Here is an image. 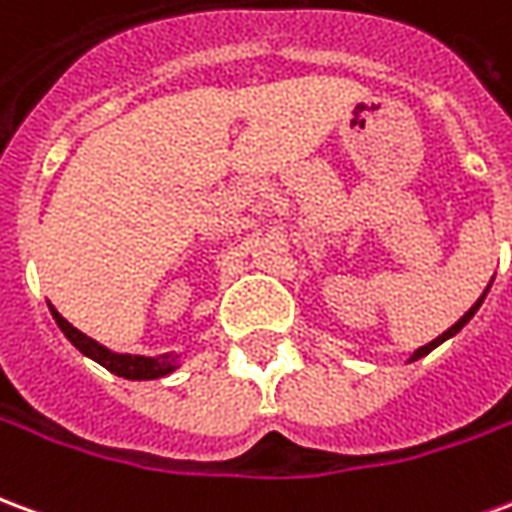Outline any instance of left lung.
<instances>
[{"instance_id": "8db88e82", "label": "left lung", "mask_w": 512, "mask_h": 512, "mask_svg": "<svg viewBox=\"0 0 512 512\" xmlns=\"http://www.w3.org/2000/svg\"><path fill=\"white\" fill-rule=\"evenodd\" d=\"M488 288H491V285H488ZM488 288H485V293H488ZM485 293H483V296H480V299L474 301V304H472V310L466 312V315H463L461 321L455 323V326H450V329H447V332H444V334H439V337H436V340H433V343L422 345V348H419V351H414V356H411V362H414V359H419V356L430 354V351H433V348H436V345H441V343H444V340H450V337H455V334L461 332L463 326H466V323H469V321H472V318H474V312L480 310V304H483Z\"/></svg>"}]
</instances>
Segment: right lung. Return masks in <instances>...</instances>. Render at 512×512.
Instances as JSON below:
<instances>
[{
    "mask_svg": "<svg viewBox=\"0 0 512 512\" xmlns=\"http://www.w3.org/2000/svg\"><path fill=\"white\" fill-rule=\"evenodd\" d=\"M51 315H54V321L62 329V334L71 340L84 356H90L95 359L98 365H104L109 373H115V376L131 378V381H150V378H161L167 376L175 370V362L167 356H131V354H115V351H109L101 343H95L93 337H87L79 329H73L71 323L62 318L60 312L54 310L49 304Z\"/></svg>",
    "mask_w": 512,
    "mask_h": 512,
    "instance_id": "obj_1",
    "label": "right lung"
}]
</instances>
